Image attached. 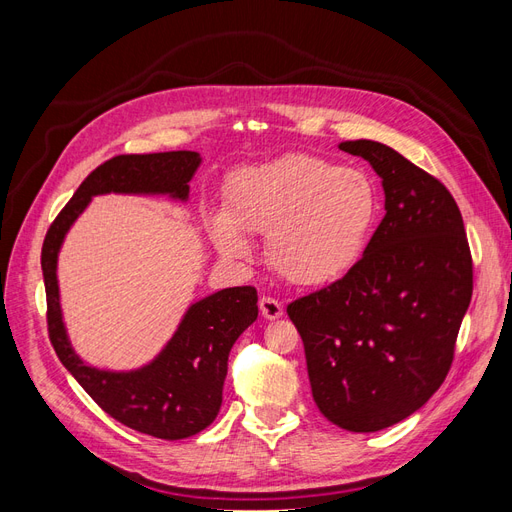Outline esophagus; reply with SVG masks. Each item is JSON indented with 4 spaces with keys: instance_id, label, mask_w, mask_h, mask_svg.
<instances>
[{
    "instance_id": "1",
    "label": "esophagus",
    "mask_w": 512,
    "mask_h": 512,
    "mask_svg": "<svg viewBox=\"0 0 512 512\" xmlns=\"http://www.w3.org/2000/svg\"><path fill=\"white\" fill-rule=\"evenodd\" d=\"M260 314L265 316L267 320H277V318L284 316V305L273 297H262L260 299Z\"/></svg>"
}]
</instances>
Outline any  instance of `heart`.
<instances>
[{
  "instance_id": "1",
  "label": "heart",
  "mask_w": 512,
  "mask_h": 512,
  "mask_svg": "<svg viewBox=\"0 0 512 512\" xmlns=\"http://www.w3.org/2000/svg\"><path fill=\"white\" fill-rule=\"evenodd\" d=\"M378 218V192L363 170L314 156H284L243 168L230 181L226 209L209 230L230 260L252 256L250 235H267V260L284 280L320 288L363 258Z\"/></svg>"
}]
</instances>
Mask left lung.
<instances>
[{
  "instance_id": "8db88e82",
  "label": "left lung",
  "mask_w": 512,
  "mask_h": 512,
  "mask_svg": "<svg viewBox=\"0 0 512 512\" xmlns=\"http://www.w3.org/2000/svg\"><path fill=\"white\" fill-rule=\"evenodd\" d=\"M339 149L382 179L384 218L342 280L288 305L318 410L346 431L404 421L440 389L472 299L461 211L444 185L395 149Z\"/></svg>"
}]
</instances>
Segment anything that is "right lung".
Instances as JSON below:
<instances>
[{
  "label": "right lung",
  "mask_w": 512,
  "mask_h": 512,
  "mask_svg": "<svg viewBox=\"0 0 512 512\" xmlns=\"http://www.w3.org/2000/svg\"><path fill=\"white\" fill-rule=\"evenodd\" d=\"M200 162L203 158L196 151L117 156L104 162L61 209L42 245L46 322L59 361L106 414L160 440L190 438L215 421L222 406L230 348L258 318L256 288H224L194 301L185 309L173 337L149 363L113 371L85 363L70 344L59 303L57 258L68 230L91 198L138 194L168 196L185 203Z\"/></svg>",
  "instance_id": "add662e5"
}]
</instances>
